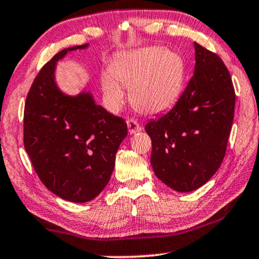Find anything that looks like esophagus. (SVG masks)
Wrapping results in <instances>:
<instances>
[{"label": "esophagus", "instance_id": "34e87169", "mask_svg": "<svg viewBox=\"0 0 259 259\" xmlns=\"http://www.w3.org/2000/svg\"><path fill=\"white\" fill-rule=\"evenodd\" d=\"M127 127H128V132L131 134H134L141 131V127L136 119H128L127 120Z\"/></svg>", "mask_w": 259, "mask_h": 259}]
</instances>
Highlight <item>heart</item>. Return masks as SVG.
I'll list each match as a JSON object with an SVG mask.
<instances>
[{
	"instance_id": "heart-1",
	"label": "heart",
	"mask_w": 259,
	"mask_h": 259,
	"mask_svg": "<svg viewBox=\"0 0 259 259\" xmlns=\"http://www.w3.org/2000/svg\"><path fill=\"white\" fill-rule=\"evenodd\" d=\"M185 67L182 58L159 47L127 53L113 62L102 76L105 100L112 109L126 101L123 87L131 88V100L138 111L157 114L171 107L182 91Z\"/></svg>"
}]
</instances>
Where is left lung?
Segmentation results:
<instances>
[{"label":"left lung","mask_w":259,"mask_h":259,"mask_svg":"<svg viewBox=\"0 0 259 259\" xmlns=\"http://www.w3.org/2000/svg\"><path fill=\"white\" fill-rule=\"evenodd\" d=\"M194 49V73L185 91L167 113L145 126L155 176L178 192L197 190L217 172L235 115V88L223 60L197 42Z\"/></svg>","instance_id":"left-lung-1"}]
</instances>
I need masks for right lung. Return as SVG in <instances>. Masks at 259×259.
<instances>
[{"mask_svg": "<svg viewBox=\"0 0 259 259\" xmlns=\"http://www.w3.org/2000/svg\"><path fill=\"white\" fill-rule=\"evenodd\" d=\"M87 46L53 56L35 77L24 105L23 143L35 172L49 191L73 203L94 199L105 189L127 136L125 120L95 104L90 93L69 97L56 86V62Z\"/></svg>", "mask_w": 259, "mask_h": 259, "instance_id": "obj_1", "label": "right lung"}]
</instances>
